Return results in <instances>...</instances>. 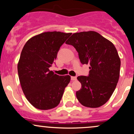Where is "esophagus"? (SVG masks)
Masks as SVG:
<instances>
[{"label": "esophagus", "mask_w": 134, "mask_h": 134, "mask_svg": "<svg viewBox=\"0 0 134 134\" xmlns=\"http://www.w3.org/2000/svg\"><path fill=\"white\" fill-rule=\"evenodd\" d=\"M71 80H72V81H76V80H77V77L72 76L71 77Z\"/></svg>", "instance_id": "1"}]
</instances>
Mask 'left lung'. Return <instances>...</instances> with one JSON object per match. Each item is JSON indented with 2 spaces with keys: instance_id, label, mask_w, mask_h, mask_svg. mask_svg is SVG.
<instances>
[{
  "instance_id": "obj_1",
  "label": "left lung",
  "mask_w": 134,
  "mask_h": 134,
  "mask_svg": "<svg viewBox=\"0 0 134 134\" xmlns=\"http://www.w3.org/2000/svg\"><path fill=\"white\" fill-rule=\"evenodd\" d=\"M65 43L76 48L81 64L90 65L88 76L77 77L81 83L76 92L78 101L89 108L103 105L114 92L120 76L121 62L114 44L93 31L74 33Z\"/></svg>"
}]
</instances>
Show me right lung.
I'll list each match as a JSON object with an SVG mask.
<instances>
[{"label": "right lung", "mask_w": 134, "mask_h": 134, "mask_svg": "<svg viewBox=\"0 0 134 134\" xmlns=\"http://www.w3.org/2000/svg\"><path fill=\"white\" fill-rule=\"evenodd\" d=\"M72 33L44 32L26 43L18 64L19 79L27 101L39 110H50L60 103L70 76H58L49 68L60 48Z\"/></svg>", "instance_id": "obj_1"}]
</instances>
